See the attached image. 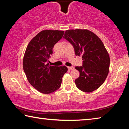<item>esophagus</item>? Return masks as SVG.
<instances>
[{
    "label": "esophagus",
    "instance_id": "1",
    "mask_svg": "<svg viewBox=\"0 0 129 129\" xmlns=\"http://www.w3.org/2000/svg\"><path fill=\"white\" fill-rule=\"evenodd\" d=\"M68 69H69V70H72L74 69V67H68Z\"/></svg>",
    "mask_w": 129,
    "mask_h": 129
}]
</instances>
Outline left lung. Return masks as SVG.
<instances>
[{
	"instance_id": "left-lung-1",
	"label": "left lung",
	"mask_w": 129,
	"mask_h": 129,
	"mask_svg": "<svg viewBox=\"0 0 129 129\" xmlns=\"http://www.w3.org/2000/svg\"><path fill=\"white\" fill-rule=\"evenodd\" d=\"M63 38L73 45L75 54L82 55V65L76 67L80 72L76 86L84 92H91L101 86L108 76L110 57L102 41L88 29H70Z\"/></svg>"
}]
</instances>
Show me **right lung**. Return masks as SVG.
Masks as SVG:
<instances>
[{"instance_id":"right-lung-1","label":"right lung","mask_w":129,"mask_h":129,"mask_svg":"<svg viewBox=\"0 0 129 129\" xmlns=\"http://www.w3.org/2000/svg\"><path fill=\"white\" fill-rule=\"evenodd\" d=\"M64 31L43 30L30 40L23 58L24 71L30 84L44 94L54 92L60 88L62 78L67 72L65 66H50L48 62L55 44Z\"/></svg>"}]
</instances>
